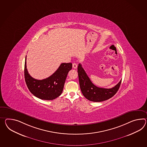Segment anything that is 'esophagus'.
Segmentation results:
<instances>
[{"instance_id":"esophagus-1","label":"esophagus","mask_w":147,"mask_h":147,"mask_svg":"<svg viewBox=\"0 0 147 147\" xmlns=\"http://www.w3.org/2000/svg\"><path fill=\"white\" fill-rule=\"evenodd\" d=\"M72 66H73V67L74 68H77V67H78V65L77 64L75 63H73V65H72Z\"/></svg>"}]
</instances>
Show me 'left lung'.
<instances>
[{
  "label": "left lung",
  "instance_id": "1",
  "mask_svg": "<svg viewBox=\"0 0 147 147\" xmlns=\"http://www.w3.org/2000/svg\"><path fill=\"white\" fill-rule=\"evenodd\" d=\"M78 72L80 86L83 95L88 100L94 102L103 101L113 97L117 92L122 81L121 80L112 88H101L93 84L81 64H79L78 67Z\"/></svg>",
  "mask_w": 147,
  "mask_h": 147
}]
</instances>
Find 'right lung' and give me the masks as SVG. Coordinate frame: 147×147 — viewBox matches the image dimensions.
Returning <instances> with one entry per match:
<instances>
[{"instance_id":"add662e5","label":"right lung","mask_w":147,"mask_h":147,"mask_svg":"<svg viewBox=\"0 0 147 147\" xmlns=\"http://www.w3.org/2000/svg\"><path fill=\"white\" fill-rule=\"evenodd\" d=\"M26 56L24 65L25 82L30 91L42 100H54L61 95L68 72L72 69V64L61 63L56 71L46 79L39 80L33 78L26 68Z\"/></svg>"}]
</instances>
